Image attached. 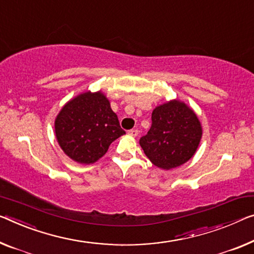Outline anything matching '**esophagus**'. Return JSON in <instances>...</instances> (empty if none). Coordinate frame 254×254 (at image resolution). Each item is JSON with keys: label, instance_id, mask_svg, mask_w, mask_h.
Listing matches in <instances>:
<instances>
[{"label": "esophagus", "instance_id": "obj_1", "mask_svg": "<svg viewBox=\"0 0 254 254\" xmlns=\"http://www.w3.org/2000/svg\"><path fill=\"white\" fill-rule=\"evenodd\" d=\"M128 135L131 136V137H136L138 135V130L137 129H130L128 130Z\"/></svg>", "mask_w": 254, "mask_h": 254}]
</instances>
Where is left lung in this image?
Wrapping results in <instances>:
<instances>
[{"instance_id":"obj_1","label":"left lung","mask_w":254,"mask_h":254,"mask_svg":"<svg viewBox=\"0 0 254 254\" xmlns=\"http://www.w3.org/2000/svg\"><path fill=\"white\" fill-rule=\"evenodd\" d=\"M201 138L202 126L196 114L176 99L154 108L151 128L139 139V145L155 167L169 170L189 161Z\"/></svg>"}]
</instances>
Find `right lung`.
<instances>
[{"instance_id":"add662e5","label":"right lung","mask_w":254,"mask_h":254,"mask_svg":"<svg viewBox=\"0 0 254 254\" xmlns=\"http://www.w3.org/2000/svg\"><path fill=\"white\" fill-rule=\"evenodd\" d=\"M54 131L64 154L81 165L96 162L114 140L126 134L102 91H87L69 100L56 117Z\"/></svg>"}]
</instances>
